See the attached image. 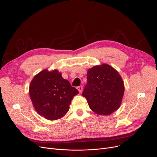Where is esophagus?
<instances>
[{
	"label": "esophagus",
	"mask_w": 157,
	"mask_h": 157,
	"mask_svg": "<svg viewBox=\"0 0 157 157\" xmlns=\"http://www.w3.org/2000/svg\"><path fill=\"white\" fill-rule=\"evenodd\" d=\"M77 89L78 90V91H79V93H81L82 91H83V86H78V87H77Z\"/></svg>",
	"instance_id": "1"
}]
</instances>
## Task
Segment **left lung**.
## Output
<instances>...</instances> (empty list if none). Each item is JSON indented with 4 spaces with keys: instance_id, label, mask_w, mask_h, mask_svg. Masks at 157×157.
I'll list each match as a JSON object with an SVG mask.
<instances>
[{
    "instance_id": "1",
    "label": "left lung",
    "mask_w": 157,
    "mask_h": 157,
    "mask_svg": "<svg viewBox=\"0 0 157 157\" xmlns=\"http://www.w3.org/2000/svg\"><path fill=\"white\" fill-rule=\"evenodd\" d=\"M87 83L82 95L90 108L98 114L108 115L118 109L124 94L119 73L108 64L95 66L87 72Z\"/></svg>"
}]
</instances>
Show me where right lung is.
Segmentation results:
<instances>
[{
  "mask_svg": "<svg viewBox=\"0 0 157 157\" xmlns=\"http://www.w3.org/2000/svg\"><path fill=\"white\" fill-rule=\"evenodd\" d=\"M79 93L56 70L40 72L32 80L29 94L33 105L49 120L61 118L67 113L73 97Z\"/></svg>",
  "mask_w": 157,
  "mask_h": 157,
  "instance_id": "add662e5",
  "label": "right lung"
}]
</instances>
